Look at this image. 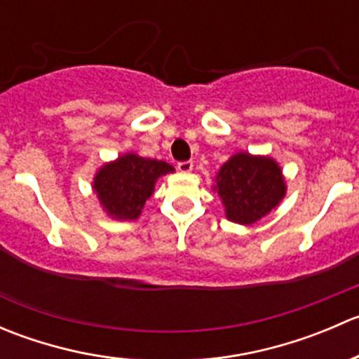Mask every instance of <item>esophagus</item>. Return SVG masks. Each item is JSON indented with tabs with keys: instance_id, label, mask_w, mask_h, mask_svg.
Masks as SVG:
<instances>
[{
	"instance_id": "esophagus-1",
	"label": "esophagus",
	"mask_w": 359,
	"mask_h": 359,
	"mask_svg": "<svg viewBox=\"0 0 359 359\" xmlns=\"http://www.w3.org/2000/svg\"><path fill=\"white\" fill-rule=\"evenodd\" d=\"M177 170L182 173H187L193 170V161H179L177 163Z\"/></svg>"
}]
</instances>
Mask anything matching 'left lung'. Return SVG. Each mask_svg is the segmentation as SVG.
<instances>
[{
  "mask_svg": "<svg viewBox=\"0 0 359 359\" xmlns=\"http://www.w3.org/2000/svg\"><path fill=\"white\" fill-rule=\"evenodd\" d=\"M213 189L226 206V217L231 222H257L273 208L287 193L283 173L273 158L252 156L238 153L220 166Z\"/></svg>",
  "mask_w": 359,
  "mask_h": 359,
  "instance_id": "8db88e82",
  "label": "left lung"
}]
</instances>
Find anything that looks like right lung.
Returning a JSON list of instances; mask_svg holds the SVG:
<instances>
[{
	"mask_svg": "<svg viewBox=\"0 0 359 359\" xmlns=\"http://www.w3.org/2000/svg\"><path fill=\"white\" fill-rule=\"evenodd\" d=\"M172 172L168 163L128 153L106 163L95 173L93 191L112 219L135 220L153 194L156 180Z\"/></svg>",
	"mask_w": 359,
	"mask_h": 359,
	"instance_id": "1",
	"label": "right lung"
}]
</instances>
